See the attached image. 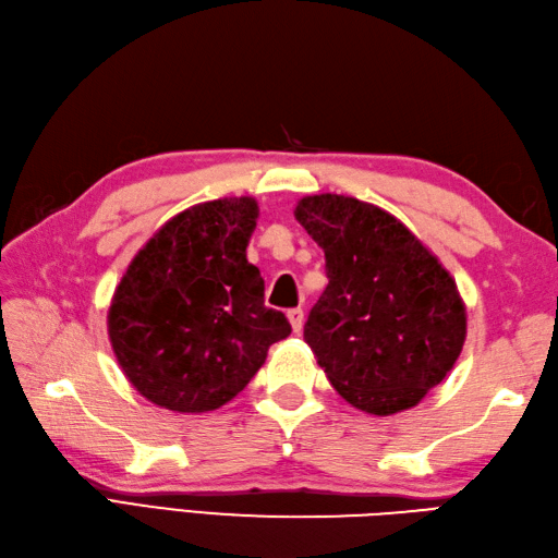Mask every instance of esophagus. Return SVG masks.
I'll use <instances>...</instances> for the list:
<instances>
[{"label": "esophagus", "instance_id": "obj_1", "mask_svg": "<svg viewBox=\"0 0 558 558\" xmlns=\"http://www.w3.org/2000/svg\"><path fill=\"white\" fill-rule=\"evenodd\" d=\"M288 322H290V326H292V331L300 333L302 326H304V312H302L300 307L290 310V312H288Z\"/></svg>", "mask_w": 558, "mask_h": 558}]
</instances>
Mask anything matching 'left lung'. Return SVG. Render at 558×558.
I'll return each instance as SVG.
<instances>
[{
    "label": "left lung",
    "mask_w": 558,
    "mask_h": 558,
    "mask_svg": "<svg viewBox=\"0 0 558 558\" xmlns=\"http://www.w3.org/2000/svg\"><path fill=\"white\" fill-rule=\"evenodd\" d=\"M298 222L324 248L326 286L304 341L351 407L391 416L440 385L462 353L457 282L395 215L351 195H307Z\"/></svg>",
    "instance_id": "1"
}]
</instances>
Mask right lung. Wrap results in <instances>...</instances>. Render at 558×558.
I'll list each match as a JSON object with an SVG mask.
<instances>
[{
  "label": "right lung",
  "mask_w": 558,
  "mask_h": 558,
  "mask_svg": "<svg viewBox=\"0 0 558 558\" xmlns=\"http://www.w3.org/2000/svg\"><path fill=\"white\" fill-rule=\"evenodd\" d=\"M256 220L248 195L193 205L130 260L108 310V338L147 401L177 413L220 409L258 373L268 348L290 336L246 260Z\"/></svg>",
  "instance_id": "right-lung-1"
}]
</instances>
